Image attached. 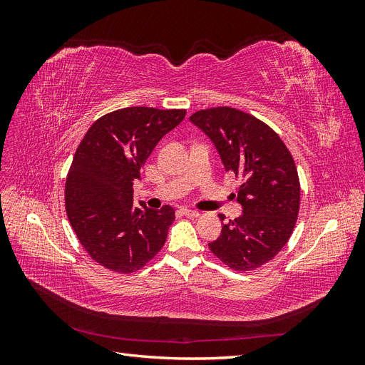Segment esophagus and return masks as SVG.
<instances>
[{
	"label": "esophagus",
	"mask_w": 365,
	"mask_h": 365,
	"mask_svg": "<svg viewBox=\"0 0 365 365\" xmlns=\"http://www.w3.org/2000/svg\"><path fill=\"white\" fill-rule=\"evenodd\" d=\"M180 212L184 216H189V217H197V216H200V212H196V210H192V208H187V207H182Z\"/></svg>",
	"instance_id": "obj_1"
}]
</instances>
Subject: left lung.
<instances>
[{"instance_id": "1", "label": "left lung", "mask_w": 365, "mask_h": 365, "mask_svg": "<svg viewBox=\"0 0 365 365\" xmlns=\"http://www.w3.org/2000/svg\"><path fill=\"white\" fill-rule=\"evenodd\" d=\"M190 121L213 141L225 170L240 180L235 196L244 213L222 224L208 248L231 269H256L277 256L295 227L300 181L294 158L267 123L236 108L201 109Z\"/></svg>"}]
</instances>
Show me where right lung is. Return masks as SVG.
<instances>
[{
  "instance_id": "right-lung-1",
  "label": "right lung",
  "mask_w": 365,
  "mask_h": 365,
  "mask_svg": "<svg viewBox=\"0 0 365 365\" xmlns=\"http://www.w3.org/2000/svg\"><path fill=\"white\" fill-rule=\"evenodd\" d=\"M184 117L185 109H117L96 120L77 148L65 208L85 251L106 269L135 272L168 239L175 210L134 207L132 185L157 143Z\"/></svg>"
}]
</instances>
